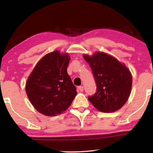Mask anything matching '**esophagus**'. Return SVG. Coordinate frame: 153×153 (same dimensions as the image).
I'll use <instances>...</instances> for the list:
<instances>
[{"label": "esophagus", "mask_w": 153, "mask_h": 153, "mask_svg": "<svg viewBox=\"0 0 153 153\" xmlns=\"http://www.w3.org/2000/svg\"><path fill=\"white\" fill-rule=\"evenodd\" d=\"M77 89H78L79 91L83 92V86H79V87H77Z\"/></svg>", "instance_id": "34e87169"}]
</instances>
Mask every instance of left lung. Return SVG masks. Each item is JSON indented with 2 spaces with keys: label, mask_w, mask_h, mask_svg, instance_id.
Masks as SVG:
<instances>
[{
  "label": "left lung",
  "mask_w": 153,
  "mask_h": 153,
  "mask_svg": "<svg viewBox=\"0 0 153 153\" xmlns=\"http://www.w3.org/2000/svg\"><path fill=\"white\" fill-rule=\"evenodd\" d=\"M83 56L91 68L97 85L96 93L88 97L89 101L102 112L121 108L131 93L132 76L128 68L104 53Z\"/></svg>",
  "instance_id": "8db88e82"
}]
</instances>
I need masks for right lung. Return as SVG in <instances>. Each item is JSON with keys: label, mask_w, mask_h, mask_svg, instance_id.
Listing matches in <instances>:
<instances>
[{"label": "right lung", "mask_w": 153, "mask_h": 153, "mask_svg": "<svg viewBox=\"0 0 153 153\" xmlns=\"http://www.w3.org/2000/svg\"><path fill=\"white\" fill-rule=\"evenodd\" d=\"M68 54L56 51L39 61L27 80L25 91L35 108L44 115L60 114L70 106L77 95L67 68Z\"/></svg>", "instance_id": "add662e5"}]
</instances>
